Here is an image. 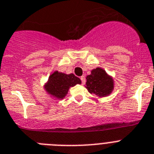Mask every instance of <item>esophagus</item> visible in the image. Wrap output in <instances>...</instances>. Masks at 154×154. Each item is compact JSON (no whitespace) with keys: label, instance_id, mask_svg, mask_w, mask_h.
Masks as SVG:
<instances>
[{"label":"esophagus","instance_id":"esophagus-1","mask_svg":"<svg viewBox=\"0 0 154 154\" xmlns=\"http://www.w3.org/2000/svg\"><path fill=\"white\" fill-rule=\"evenodd\" d=\"M81 83H82V85H85V82H86L85 76H82V77H81Z\"/></svg>","mask_w":154,"mask_h":154}]
</instances>
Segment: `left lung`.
Here are the masks:
<instances>
[{
    "label": "left lung",
    "instance_id": "obj_1",
    "mask_svg": "<svg viewBox=\"0 0 154 154\" xmlns=\"http://www.w3.org/2000/svg\"><path fill=\"white\" fill-rule=\"evenodd\" d=\"M86 88L91 94L94 93L99 97H105L111 94L114 85L112 78L108 76L101 68L93 69L90 75L87 76Z\"/></svg>",
    "mask_w": 154,
    "mask_h": 154
}]
</instances>
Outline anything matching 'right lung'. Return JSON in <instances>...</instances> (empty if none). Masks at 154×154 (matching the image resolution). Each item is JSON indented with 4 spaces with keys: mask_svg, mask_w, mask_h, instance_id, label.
I'll return each mask as SVG.
<instances>
[{
    "mask_svg": "<svg viewBox=\"0 0 154 154\" xmlns=\"http://www.w3.org/2000/svg\"><path fill=\"white\" fill-rule=\"evenodd\" d=\"M77 84H81V79L74 74H65L55 71L49 76L45 90L50 94L59 99H63L67 94L70 87L75 86Z\"/></svg>",
    "mask_w": 154,
    "mask_h": 154,
    "instance_id": "obj_1",
    "label": "right lung"
}]
</instances>
